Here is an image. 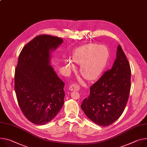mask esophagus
<instances>
[{
	"label": "esophagus",
	"mask_w": 147,
	"mask_h": 147,
	"mask_svg": "<svg viewBox=\"0 0 147 147\" xmlns=\"http://www.w3.org/2000/svg\"><path fill=\"white\" fill-rule=\"evenodd\" d=\"M80 89V86L77 84H73L69 87V90L70 91H78Z\"/></svg>",
	"instance_id": "1"
}]
</instances>
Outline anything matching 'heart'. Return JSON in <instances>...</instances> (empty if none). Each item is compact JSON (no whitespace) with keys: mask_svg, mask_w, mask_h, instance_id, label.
Here are the masks:
<instances>
[{"mask_svg":"<svg viewBox=\"0 0 147 147\" xmlns=\"http://www.w3.org/2000/svg\"><path fill=\"white\" fill-rule=\"evenodd\" d=\"M109 57L110 51L106 46L89 43L74 50L73 60L77 64H81L80 71L84 78L94 80L102 73ZM65 64L69 70L75 68L74 64L70 60H65Z\"/></svg>","mask_w":147,"mask_h":147,"instance_id":"obj_1","label":"heart"}]
</instances>
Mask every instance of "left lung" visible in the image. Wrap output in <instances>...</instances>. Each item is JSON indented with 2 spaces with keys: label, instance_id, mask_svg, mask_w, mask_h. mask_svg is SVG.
<instances>
[{
  "label": "left lung",
  "instance_id": "obj_1",
  "mask_svg": "<svg viewBox=\"0 0 147 147\" xmlns=\"http://www.w3.org/2000/svg\"><path fill=\"white\" fill-rule=\"evenodd\" d=\"M130 88V65L119 45L112 68L90 87V95L83 100L81 108L93 123L102 127L109 126L123 114Z\"/></svg>",
  "mask_w": 147,
  "mask_h": 147
}]
</instances>
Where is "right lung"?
Instances as JSON below:
<instances>
[{"label":"right lung","mask_w":147,"mask_h":147,"mask_svg":"<svg viewBox=\"0 0 147 147\" xmlns=\"http://www.w3.org/2000/svg\"><path fill=\"white\" fill-rule=\"evenodd\" d=\"M63 42L58 37L38 36L19 55L15 90L22 113L35 124L51 121L64 103V83L51 65V53Z\"/></svg>","instance_id":"right-lung-1"}]
</instances>
